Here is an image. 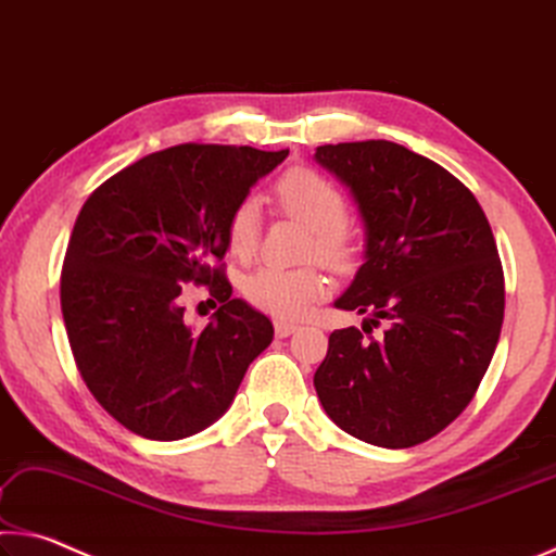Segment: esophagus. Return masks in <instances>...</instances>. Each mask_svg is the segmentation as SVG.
<instances>
[{"mask_svg": "<svg viewBox=\"0 0 556 556\" xmlns=\"http://www.w3.org/2000/svg\"><path fill=\"white\" fill-rule=\"evenodd\" d=\"M298 330L295 323H288V320H276V334L278 338H288V334H293Z\"/></svg>", "mask_w": 556, "mask_h": 556, "instance_id": "34e87169", "label": "esophagus"}]
</instances>
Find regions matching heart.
Instances as JSON below:
<instances>
[{"mask_svg": "<svg viewBox=\"0 0 556 556\" xmlns=\"http://www.w3.org/2000/svg\"><path fill=\"white\" fill-rule=\"evenodd\" d=\"M278 206L313 231V253L332 268L350 266L354 233L344 216L348 202L338 187L311 167H290L273 187ZM261 226L258 199H243L226 224V241L233 256L245 258L256 251ZM243 295L258 311L276 317H303L325 295V278L315 268L261 266L245 278Z\"/></svg>", "mask_w": 556, "mask_h": 556, "instance_id": "1", "label": "heart"}]
</instances>
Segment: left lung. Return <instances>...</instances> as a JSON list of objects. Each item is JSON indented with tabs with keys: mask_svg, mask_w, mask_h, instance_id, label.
<instances>
[{
	"mask_svg": "<svg viewBox=\"0 0 556 556\" xmlns=\"http://www.w3.org/2000/svg\"><path fill=\"white\" fill-rule=\"evenodd\" d=\"M315 162L364 224V263L334 307L367 313L369 330L387 323L369 342L334 330L315 391L354 439L408 448L460 416L493 359L505 313L493 231L466 185L404 144H323Z\"/></svg>",
	"mask_w": 556,
	"mask_h": 556,
	"instance_id": "obj_1",
	"label": "left lung"
}]
</instances>
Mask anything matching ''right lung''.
<instances>
[{
    "instance_id": "right-lung-1",
    "label": "right lung",
    "mask_w": 556,
    "mask_h": 556,
    "mask_svg": "<svg viewBox=\"0 0 556 556\" xmlns=\"http://www.w3.org/2000/svg\"><path fill=\"white\" fill-rule=\"evenodd\" d=\"M288 150L175 144L105 179L73 226L61 313L78 371L127 431L179 441L231 406L273 323L241 298L222 261L226 224ZM181 282L208 285L223 307L202 333L184 323Z\"/></svg>"
}]
</instances>
